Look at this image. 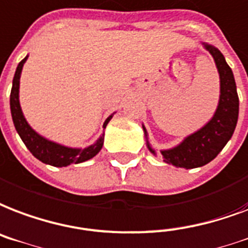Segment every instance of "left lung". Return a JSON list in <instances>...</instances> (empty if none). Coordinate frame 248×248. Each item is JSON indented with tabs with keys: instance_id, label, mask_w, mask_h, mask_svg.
<instances>
[{
	"instance_id": "8db88e82",
	"label": "left lung",
	"mask_w": 248,
	"mask_h": 248,
	"mask_svg": "<svg viewBox=\"0 0 248 248\" xmlns=\"http://www.w3.org/2000/svg\"><path fill=\"white\" fill-rule=\"evenodd\" d=\"M205 50L211 53L220 75V99L215 114L203 127L187 135L173 148L161 149L164 162L175 168L194 169L211 162L220 154L226 143L233 137L239 113V99L234 75L225 61L222 53L213 45L202 43ZM145 144L149 152L156 156V149L148 140V132L143 124Z\"/></svg>"
}]
</instances>
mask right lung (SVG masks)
<instances>
[{
    "instance_id": "right-lung-1",
    "label": "right lung",
    "mask_w": 248,
    "mask_h": 248,
    "mask_svg": "<svg viewBox=\"0 0 248 248\" xmlns=\"http://www.w3.org/2000/svg\"><path fill=\"white\" fill-rule=\"evenodd\" d=\"M28 56H26L19 62L16 71H15L14 79H13V87H11L10 93V110L13 122H14L15 130L19 134L20 139L23 140L28 151L35 156L37 160H40L44 164L48 165L62 168V166H69L71 164H80L90 158L94 157L99 154L104 144V132L99 137V139L94 141L93 144L88 145L86 148H71L66 147L60 143L52 141L40 135L39 132H36L33 128L30 126V124L26 120L20 103H19V84H20V74L23 65L27 61ZM114 114V113H113ZM113 114L108 117L104 122L103 127H107L109 121L111 120Z\"/></svg>"
}]
</instances>
